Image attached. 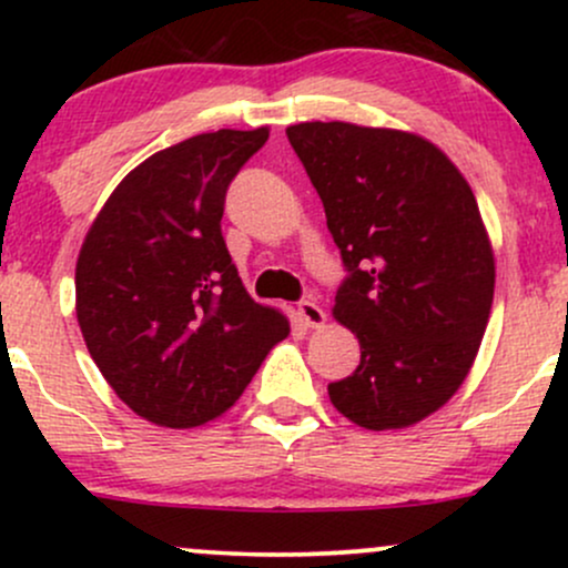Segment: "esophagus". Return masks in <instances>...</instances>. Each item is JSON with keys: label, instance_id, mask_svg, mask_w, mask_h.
<instances>
[{"label": "esophagus", "instance_id": "obj_1", "mask_svg": "<svg viewBox=\"0 0 568 568\" xmlns=\"http://www.w3.org/2000/svg\"><path fill=\"white\" fill-rule=\"evenodd\" d=\"M296 315H298V321L306 325V328H323V325H325L323 306L315 304V302H302V304H298L296 306Z\"/></svg>", "mask_w": 568, "mask_h": 568}]
</instances>
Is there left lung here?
Segmentation results:
<instances>
[{
    "label": "left lung",
    "mask_w": 568,
    "mask_h": 568,
    "mask_svg": "<svg viewBox=\"0 0 568 568\" xmlns=\"http://www.w3.org/2000/svg\"><path fill=\"white\" fill-rule=\"evenodd\" d=\"M288 141L321 194L349 277L334 317L361 366L328 384L357 427L403 429L452 400L494 302V247L465 175L408 130L298 122Z\"/></svg>",
    "instance_id": "obj_1"
}]
</instances>
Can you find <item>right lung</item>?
<instances>
[{
  "instance_id": "obj_1",
  "label": "right lung",
  "mask_w": 568,
  "mask_h": 568,
  "mask_svg": "<svg viewBox=\"0 0 568 568\" xmlns=\"http://www.w3.org/2000/svg\"><path fill=\"white\" fill-rule=\"evenodd\" d=\"M270 128L216 130L162 149L103 202L77 258V323L116 397L189 429L230 410L291 323L253 302L221 216L230 181Z\"/></svg>"
}]
</instances>
